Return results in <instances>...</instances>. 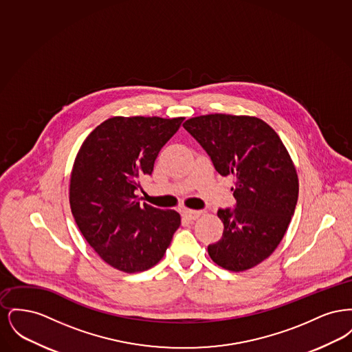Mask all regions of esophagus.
I'll return each mask as SVG.
<instances>
[{
  "label": "esophagus",
  "mask_w": 352,
  "mask_h": 352,
  "mask_svg": "<svg viewBox=\"0 0 352 352\" xmlns=\"http://www.w3.org/2000/svg\"><path fill=\"white\" fill-rule=\"evenodd\" d=\"M184 219L187 220H197L201 215V211H195V210H184L182 212Z\"/></svg>",
  "instance_id": "34e87169"
}]
</instances>
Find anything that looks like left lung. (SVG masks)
<instances>
[{
    "instance_id": "1",
    "label": "left lung",
    "mask_w": 352,
    "mask_h": 352,
    "mask_svg": "<svg viewBox=\"0 0 352 352\" xmlns=\"http://www.w3.org/2000/svg\"><path fill=\"white\" fill-rule=\"evenodd\" d=\"M184 128L220 175L232 174L236 207L219 210L224 231L208 254L219 267L243 272L263 263L284 239L298 199V175L280 135L254 116L188 118Z\"/></svg>"
}]
</instances>
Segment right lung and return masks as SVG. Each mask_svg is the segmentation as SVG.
<instances>
[{"label":"right lung","instance_id":"obj_1","mask_svg":"<svg viewBox=\"0 0 352 352\" xmlns=\"http://www.w3.org/2000/svg\"><path fill=\"white\" fill-rule=\"evenodd\" d=\"M184 118L115 116L84 140L69 178V206L87 240L112 268L144 272L165 254L181 226L174 210L140 204L135 190Z\"/></svg>","mask_w":352,"mask_h":352}]
</instances>
